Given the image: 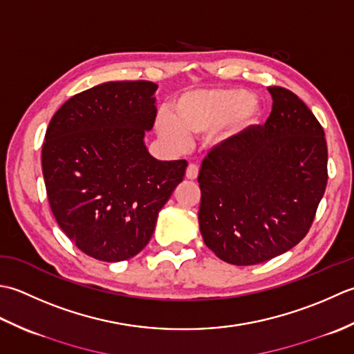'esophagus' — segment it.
Listing matches in <instances>:
<instances>
[{
	"instance_id": "esophagus-1",
	"label": "esophagus",
	"mask_w": 354,
	"mask_h": 354,
	"mask_svg": "<svg viewBox=\"0 0 354 354\" xmlns=\"http://www.w3.org/2000/svg\"><path fill=\"white\" fill-rule=\"evenodd\" d=\"M198 177V167L197 165H187L186 168V178L187 180H196Z\"/></svg>"
}]
</instances>
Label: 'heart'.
I'll list each match as a JSON object with an SVG mask.
<instances>
[{
  "label": "heart",
  "instance_id": "heart-1",
  "mask_svg": "<svg viewBox=\"0 0 354 354\" xmlns=\"http://www.w3.org/2000/svg\"><path fill=\"white\" fill-rule=\"evenodd\" d=\"M263 108L246 88H212L187 91L172 105V119H157V133L174 148L187 145V134H207L223 128L218 145L240 139L254 129Z\"/></svg>",
  "mask_w": 354,
  "mask_h": 354
}]
</instances>
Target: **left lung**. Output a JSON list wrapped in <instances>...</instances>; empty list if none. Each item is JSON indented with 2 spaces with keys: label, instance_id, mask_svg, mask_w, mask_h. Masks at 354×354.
Here are the masks:
<instances>
[{
  "label": "left lung",
  "instance_id": "1",
  "mask_svg": "<svg viewBox=\"0 0 354 354\" xmlns=\"http://www.w3.org/2000/svg\"><path fill=\"white\" fill-rule=\"evenodd\" d=\"M272 113L201 163L198 225L223 261L252 266L290 250L308 232L327 186V143L292 91L269 86Z\"/></svg>",
  "mask_w": 354,
  "mask_h": 354
}]
</instances>
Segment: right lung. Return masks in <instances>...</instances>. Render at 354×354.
Instances as JSON below:
<instances>
[{
    "label": "right lung",
    "mask_w": 354,
    "mask_h": 354,
    "mask_svg": "<svg viewBox=\"0 0 354 354\" xmlns=\"http://www.w3.org/2000/svg\"><path fill=\"white\" fill-rule=\"evenodd\" d=\"M157 86L99 84L70 97L47 128L42 176L50 207L75 246L99 261L139 254L185 177V160H157L145 145Z\"/></svg>",
    "instance_id": "right-lung-1"
}]
</instances>
